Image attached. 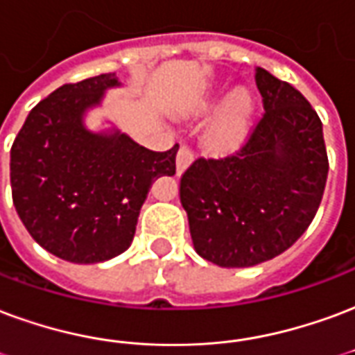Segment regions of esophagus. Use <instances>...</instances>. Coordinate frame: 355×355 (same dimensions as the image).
I'll return each instance as SVG.
<instances>
[{"label": "esophagus", "instance_id": "obj_1", "mask_svg": "<svg viewBox=\"0 0 355 355\" xmlns=\"http://www.w3.org/2000/svg\"><path fill=\"white\" fill-rule=\"evenodd\" d=\"M193 162V152L186 146V144H182L180 148H178V154H177V173L180 175V173H184L188 167H190V164Z\"/></svg>", "mask_w": 355, "mask_h": 355}]
</instances>
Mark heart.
<instances>
[{"instance_id":"b5f03b06","label":"heart","mask_w":355,"mask_h":355,"mask_svg":"<svg viewBox=\"0 0 355 355\" xmlns=\"http://www.w3.org/2000/svg\"><path fill=\"white\" fill-rule=\"evenodd\" d=\"M224 96L225 92L220 90L214 92L212 96L205 97L198 105V112L211 111ZM254 112H256V97L250 90L239 88V90L231 92L230 97L225 99L224 107L216 112V116L207 125L205 143L220 152L239 148L250 133Z\"/></svg>"}]
</instances>
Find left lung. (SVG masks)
<instances>
[{"instance_id": "left-lung-1", "label": "left lung", "mask_w": 355, "mask_h": 355, "mask_svg": "<svg viewBox=\"0 0 355 355\" xmlns=\"http://www.w3.org/2000/svg\"><path fill=\"white\" fill-rule=\"evenodd\" d=\"M265 114L243 148L198 157L180 178V203L199 256L252 267L288 250L311 225L327 180L322 120L291 84L256 69Z\"/></svg>"}]
</instances>
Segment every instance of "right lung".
<instances>
[{
  "label": "right lung",
  "mask_w": 355,
  "mask_h": 355,
  "mask_svg": "<svg viewBox=\"0 0 355 355\" xmlns=\"http://www.w3.org/2000/svg\"><path fill=\"white\" fill-rule=\"evenodd\" d=\"M114 86V73L60 86L31 109L10 148L18 216L44 250L71 263L128 250L154 178L177 169L178 144L154 152L118 130H86V111Z\"/></svg>",
  "instance_id": "add662e5"
}]
</instances>
